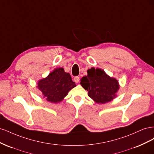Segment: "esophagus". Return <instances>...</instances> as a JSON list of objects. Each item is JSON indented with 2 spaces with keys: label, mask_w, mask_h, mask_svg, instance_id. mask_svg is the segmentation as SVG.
I'll return each instance as SVG.
<instances>
[{
  "label": "esophagus",
  "mask_w": 154,
  "mask_h": 154,
  "mask_svg": "<svg viewBox=\"0 0 154 154\" xmlns=\"http://www.w3.org/2000/svg\"><path fill=\"white\" fill-rule=\"evenodd\" d=\"M74 81L75 83H78L79 82H80V77L79 76H75L74 78Z\"/></svg>",
  "instance_id": "esophagus-1"
}]
</instances>
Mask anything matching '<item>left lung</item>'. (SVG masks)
<instances>
[{
    "mask_svg": "<svg viewBox=\"0 0 154 154\" xmlns=\"http://www.w3.org/2000/svg\"><path fill=\"white\" fill-rule=\"evenodd\" d=\"M80 84L88 91V96L100 104L113 100L119 88L116 78L110 77L103 70L94 67L87 70V76L81 79Z\"/></svg>",
    "mask_w": 154,
    "mask_h": 154,
    "instance_id": "obj_1",
    "label": "left lung"
}]
</instances>
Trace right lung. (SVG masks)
<instances>
[{
  "label": "right lung",
  "instance_id": "obj_1",
  "mask_svg": "<svg viewBox=\"0 0 154 154\" xmlns=\"http://www.w3.org/2000/svg\"><path fill=\"white\" fill-rule=\"evenodd\" d=\"M37 84L44 97L54 103L62 101L69 91L76 86L70 74L65 72L62 67L54 69L47 77L40 80Z\"/></svg>",
  "mask_w": 154,
  "mask_h": 154
}]
</instances>
